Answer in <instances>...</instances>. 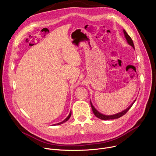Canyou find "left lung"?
<instances>
[{
  "instance_id": "8db88e82",
  "label": "left lung",
  "mask_w": 156,
  "mask_h": 156,
  "mask_svg": "<svg viewBox=\"0 0 156 156\" xmlns=\"http://www.w3.org/2000/svg\"><path fill=\"white\" fill-rule=\"evenodd\" d=\"M123 33H124V35H125V37L126 39V41L128 44L132 46L134 49H135V47H134V44H133V40L131 38V37L129 36V35L127 34L126 31L123 30ZM136 100H135L133 101V102L131 104L129 107L128 108H126V109H125L124 111H122V112H118L117 114H113V115H104V114L99 112V111H98L95 108L94 106L92 105V102L90 101V105H91V107H92V111L94 112V114H95V116L96 117H97L98 118H99L101 119H102V120H108V119H118L121 116H122L123 115H125V114L128 111V110L131 108V107L133 105V104H134V102H135Z\"/></svg>"
}]
</instances>
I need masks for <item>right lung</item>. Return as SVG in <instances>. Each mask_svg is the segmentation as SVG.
<instances>
[{"mask_svg":"<svg viewBox=\"0 0 156 156\" xmlns=\"http://www.w3.org/2000/svg\"><path fill=\"white\" fill-rule=\"evenodd\" d=\"M71 111L70 112V113H69V114L68 115V116L66 118L64 121H62V122H59V123H57V124H54V125H61V124H62V123H64V122H65L66 121H67L69 119V118L71 117Z\"/></svg>","mask_w":156,"mask_h":156,"instance_id":"obj_1","label":"right lung"}]
</instances>
